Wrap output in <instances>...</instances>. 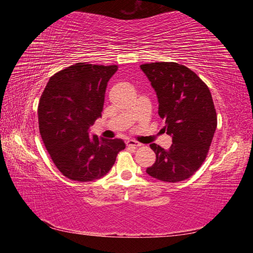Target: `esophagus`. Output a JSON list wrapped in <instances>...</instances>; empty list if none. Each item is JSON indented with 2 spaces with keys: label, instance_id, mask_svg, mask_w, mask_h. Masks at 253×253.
I'll use <instances>...</instances> for the list:
<instances>
[{
  "label": "esophagus",
  "instance_id": "1",
  "mask_svg": "<svg viewBox=\"0 0 253 253\" xmlns=\"http://www.w3.org/2000/svg\"><path fill=\"white\" fill-rule=\"evenodd\" d=\"M126 145L128 147H134V148H137L140 146V144L138 142H136V140H134V139H128L126 142Z\"/></svg>",
  "mask_w": 253,
  "mask_h": 253
}]
</instances>
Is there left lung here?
<instances>
[{"instance_id": "1", "label": "left lung", "mask_w": 253, "mask_h": 253, "mask_svg": "<svg viewBox=\"0 0 253 253\" xmlns=\"http://www.w3.org/2000/svg\"><path fill=\"white\" fill-rule=\"evenodd\" d=\"M140 69L155 89L158 115L173 142L169 149L149 145L156 162L146 172L163 182L184 181L203 164L216 129L211 92L194 71L176 62L145 63Z\"/></svg>"}]
</instances>
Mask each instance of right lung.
<instances>
[{"mask_svg":"<svg viewBox=\"0 0 253 253\" xmlns=\"http://www.w3.org/2000/svg\"><path fill=\"white\" fill-rule=\"evenodd\" d=\"M117 69L78 62L54 74L42 92L38 107L42 140L57 169L72 181L105 176L126 147L122 139L90 138L87 132L101 116L107 83Z\"/></svg>","mask_w":253,"mask_h":253,"instance_id":"1","label":"right lung"}]
</instances>
